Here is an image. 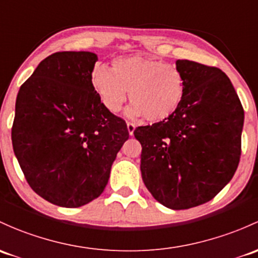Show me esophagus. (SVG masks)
Returning <instances> with one entry per match:
<instances>
[{
  "mask_svg": "<svg viewBox=\"0 0 258 258\" xmlns=\"http://www.w3.org/2000/svg\"><path fill=\"white\" fill-rule=\"evenodd\" d=\"M127 130H128L130 136H134V132L135 130H136V126H135L134 123H131V122H127Z\"/></svg>",
  "mask_w": 258,
  "mask_h": 258,
  "instance_id": "1",
  "label": "esophagus"
}]
</instances>
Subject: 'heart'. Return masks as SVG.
Here are the masks:
<instances>
[{"mask_svg": "<svg viewBox=\"0 0 258 258\" xmlns=\"http://www.w3.org/2000/svg\"><path fill=\"white\" fill-rule=\"evenodd\" d=\"M91 85L102 105L117 112L128 99L130 116L143 115L150 122L169 118L185 95V78L177 67L141 55L118 56L112 68L99 64L91 73Z\"/></svg>", "mask_w": 258, "mask_h": 258, "instance_id": "obj_1", "label": "heart"}]
</instances>
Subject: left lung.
<instances>
[{
    "label": "left lung",
    "instance_id": "obj_1",
    "mask_svg": "<svg viewBox=\"0 0 258 258\" xmlns=\"http://www.w3.org/2000/svg\"><path fill=\"white\" fill-rule=\"evenodd\" d=\"M175 65L185 95L167 120L135 130L143 183L173 210L202 205L231 180L241 156L243 108L227 75L190 60Z\"/></svg>",
    "mask_w": 258,
    "mask_h": 258
}]
</instances>
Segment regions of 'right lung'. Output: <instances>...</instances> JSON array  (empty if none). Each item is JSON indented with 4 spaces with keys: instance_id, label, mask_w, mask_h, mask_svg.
Wrapping results in <instances>:
<instances>
[{
    "instance_id": "right-lung-1",
    "label": "right lung",
    "mask_w": 258,
    "mask_h": 258,
    "mask_svg": "<svg viewBox=\"0 0 258 258\" xmlns=\"http://www.w3.org/2000/svg\"><path fill=\"white\" fill-rule=\"evenodd\" d=\"M97 55L58 51L23 83L16 100L13 152L36 193L79 208L101 195L127 124L105 108L91 85Z\"/></svg>"
}]
</instances>
